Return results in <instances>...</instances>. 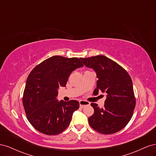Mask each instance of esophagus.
I'll return each instance as SVG.
<instances>
[{"instance_id":"34e87169","label":"esophagus","mask_w":156,"mask_h":156,"mask_svg":"<svg viewBox=\"0 0 156 156\" xmlns=\"http://www.w3.org/2000/svg\"><path fill=\"white\" fill-rule=\"evenodd\" d=\"M79 104H80V107L84 108L86 106L90 105V103L88 101H84V100H81L79 101Z\"/></svg>"}]
</instances>
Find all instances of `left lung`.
<instances>
[{
	"label": "left lung",
	"instance_id": "obj_1",
	"mask_svg": "<svg viewBox=\"0 0 156 156\" xmlns=\"http://www.w3.org/2000/svg\"><path fill=\"white\" fill-rule=\"evenodd\" d=\"M86 67L92 69L98 78L96 88L105 94L103 107L91 103L94 114L88 118L89 124L102 134H112L119 131L128 124L135 107L133 83L126 71L115 61L103 55L80 58Z\"/></svg>",
	"mask_w": 156,
	"mask_h": 156
}]
</instances>
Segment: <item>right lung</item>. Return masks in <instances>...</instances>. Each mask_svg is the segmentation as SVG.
Listing matches in <instances>:
<instances>
[{
    "instance_id": "obj_1",
    "label": "right lung",
    "mask_w": 156,
    "mask_h": 156,
    "mask_svg": "<svg viewBox=\"0 0 156 156\" xmlns=\"http://www.w3.org/2000/svg\"><path fill=\"white\" fill-rule=\"evenodd\" d=\"M83 66L77 58L53 56L32 70L27 79L23 103L28 120L36 130L55 135L67 128L79 103L58 101V90L66 87L73 71Z\"/></svg>"
}]
</instances>
